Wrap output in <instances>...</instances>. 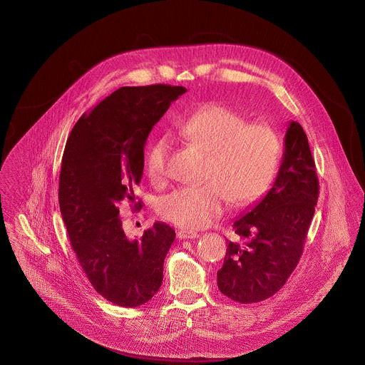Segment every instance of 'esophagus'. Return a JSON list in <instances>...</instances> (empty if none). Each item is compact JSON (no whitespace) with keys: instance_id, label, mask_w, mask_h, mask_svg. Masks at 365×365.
<instances>
[{"instance_id":"1","label":"esophagus","mask_w":365,"mask_h":365,"mask_svg":"<svg viewBox=\"0 0 365 365\" xmlns=\"http://www.w3.org/2000/svg\"><path fill=\"white\" fill-rule=\"evenodd\" d=\"M199 234L195 232V231H186V230H180L178 232V238L179 240H193V238H197Z\"/></svg>"}]
</instances>
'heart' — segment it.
I'll return each instance as SVG.
<instances>
[{
	"label": "heart",
	"instance_id": "b5f03b06",
	"mask_svg": "<svg viewBox=\"0 0 365 365\" xmlns=\"http://www.w3.org/2000/svg\"><path fill=\"white\" fill-rule=\"evenodd\" d=\"M179 135L206 154L200 186H185L159 203L163 220L185 228L211 225L232 206H248L262 199L273 185L282 158L277 131L266 123L247 118L221 103L200 108L178 124ZM170 141L159 137L147 150L145 173L159 185L168 178Z\"/></svg>",
	"mask_w": 365,
	"mask_h": 365
}]
</instances>
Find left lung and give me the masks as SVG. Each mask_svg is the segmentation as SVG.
I'll list each match as a JSON object with an SVG mask.
<instances>
[{
	"label": "left lung",
	"instance_id": "obj_1",
	"mask_svg": "<svg viewBox=\"0 0 365 365\" xmlns=\"http://www.w3.org/2000/svg\"><path fill=\"white\" fill-rule=\"evenodd\" d=\"M318 195L319 180L306 133L292 121L273 187L235 220L237 238L227 240L218 272L221 293L240 303H257L284 286L302 257Z\"/></svg>",
	"mask_w": 365,
	"mask_h": 365
}]
</instances>
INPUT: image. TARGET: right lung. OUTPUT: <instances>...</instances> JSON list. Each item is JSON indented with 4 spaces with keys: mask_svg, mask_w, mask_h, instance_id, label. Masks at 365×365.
<instances>
[{
    "mask_svg": "<svg viewBox=\"0 0 365 365\" xmlns=\"http://www.w3.org/2000/svg\"><path fill=\"white\" fill-rule=\"evenodd\" d=\"M185 92L165 83L123 86L78 120L63 151L59 206L72 248L93 289L117 306L144 304L163 282L175 230L155 222L140 240H130L118 205L143 206L134 187L147 137Z\"/></svg>",
    "mask_w": 365,
    "mask_h": 365,
    "instance_id": "add662e5",
    "label": "right lung"
}]
</instances>
